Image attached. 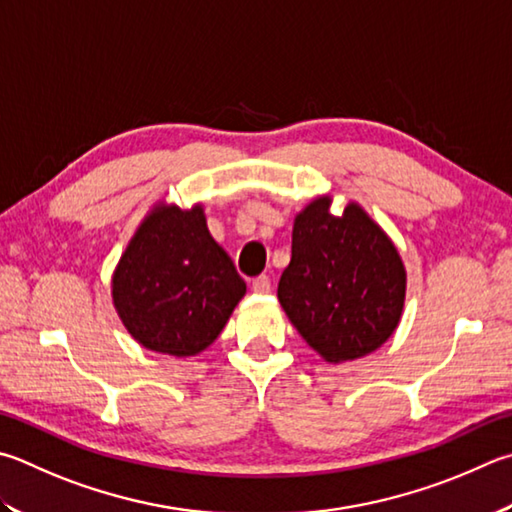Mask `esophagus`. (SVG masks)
Returning a JSON list of instances; mask_svg holds the SVG:
<instances>
[{
	"label": "esophagus",
	"mask_w": 512,
	"mask_h": 512,
	"mask_svg": "<svg viewBox=\"0 0 512 512\" xmlns=\"http://www.w3.org/2000/svg\"><path fill=\"white\" fill-rule=\"evenodd\" d=\"M253 291L255 293H268L271 291V277L268 275H259L253 280Z\"/></svg>",
	"instance_id": "1"
}]
</instances>
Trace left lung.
I'll list each match as a JSON object with an SVG mask.
<instances>
[{"instance_id": "obj_1", "label": "left lung", "mask_w": 512, "mask_h": 512, "mask_svg": "<svg viewBox=\"0 0 512 512\" xmlns=\"http://www.w3.org/2000/svg\"><path fill=\"white\" fill-rule=\"evenodd\" d=\"M329 197L309 203L293 224L291 264L277 286L288 320L324 360L376 351L398 327L405 268L378 224L356 203L333 217Z\"/></svg>"}]
</instances>
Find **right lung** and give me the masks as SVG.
I'll return each instance as SVG.
<instances>
[{
    "label": "right lung",
    "instance_id": "add662e5",
    "mask_svg": "<svg viewBox=\"0 0 512 512\" xmlns=\"http://www.w3.org/2000/svg\"><path fill=\"white\" fill-rule=\"evenodd\" d=\"M246 293L228 253L212 239L203 208H156L111 280L114 306L145 349L194 356L217 340Z\"/></svg>",
    "mask_w": 512,
    "mask_h": 512
}]
</instances>
